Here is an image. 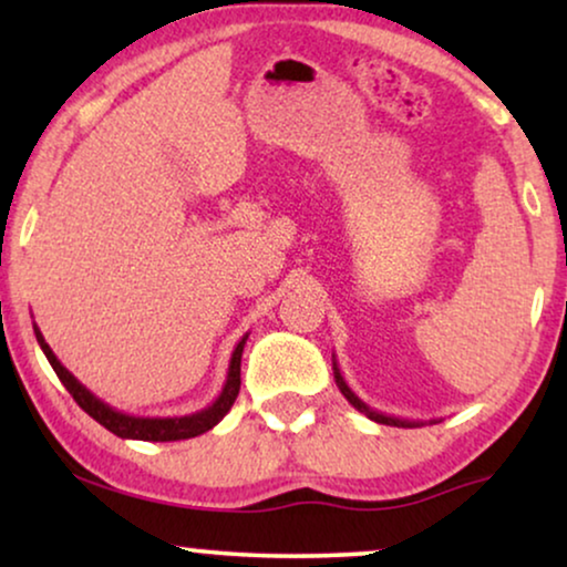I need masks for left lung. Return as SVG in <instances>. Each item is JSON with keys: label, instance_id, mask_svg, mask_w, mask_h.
<instances>
[{"label": "left lung", "instance_id": "1", "mask_svg": "<svg viewBox=\"0 0 567 567\" xmlns=\"http://www.w3.org/2000/svg\"><path fill=\"white\" fill-rule=\"evenodd\" d=\"M332 374H336V384H338V390H340V394H343V398L351 402V405L359 410V413H363L369 417V421H374V423H382V425H398V429H417V425H425L423 421H405V417H394V415H386V413H379V410H374V408H369L367 402H363L359 394H355L351 386L346 384V379H343V374H340V369H338V361H336V355H332ZM429 423H436V421H429Z\"/></svg>", "mask_w": 567, "mask_h": 567}]
</instances>
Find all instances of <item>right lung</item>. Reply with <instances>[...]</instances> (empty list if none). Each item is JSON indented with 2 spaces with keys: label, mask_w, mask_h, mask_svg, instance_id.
<instances>
[{
  "label": "right lung",
  "mask_w": 567,
  "mask_h": 567,
  "mask_svg": "<svg viewBox=\"0 0 567 567\" xmlns=\"http://www.w3.org/2000/svg\"><path fill=\"white\" fill-rule=\"evenodd\" d=\"M35 330V340L38 346H41V351L45 353V359L56 371V377L61 379V384L66 386L69 394L76 400V405H80L84 413L95 417L100 425H105L107 431L115 433V436L121 439H136V441H181V439H193V436H200V433L212 431L216 423L221 421L224 415L229 413V408L235 405L237 394H239V363H243V351H245V340L247 336H243V340L235 346V351H231V359H229V371H227V382H224L219 398H216L212 405L198 410V413H190V415H181V417H138V415H128V413H121V410H115L107 405L97 398V394H92L87 386H84L80 379H76L72 371H69L64 363L56 359V353L51 351V346L45 343L43 332L38 330V324H33Z\"/></svg>",
  "instance_id": "add662e5"
}]
</instances>
